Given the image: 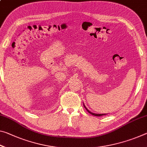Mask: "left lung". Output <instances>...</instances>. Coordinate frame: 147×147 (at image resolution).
Here are the masks:
<instances>
[{"label":"left lung","mask_w":147,"mask_h":147,"mask_svg":"<svg viewBox=\"0 0 147 147\" xmlns=\"http://www.w3.org/2000/svg\"><path fill=\"white\" fill-rule=\"evenodd\" d=\"M84 107L86 108V110H87V111L88 112V113H90L91 115H94V116H103V115H107V114H95V113H91V112H90L89 110H88V109H87V108H86V107H85L84 105Z\"/></svg>","instance_id":"1"}]
</instances>
